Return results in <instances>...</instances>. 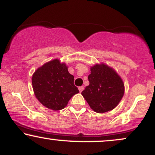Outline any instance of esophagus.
<instances>
[{"mask_svg":"<svg viewBox=\"0 0 155 155\" xmlns=\"http://www.w3.org/2000/svg\"><path fill=\"white\" fill-rule=\"evenodd\" d=\"M79 90L80 92H81L84 90V87L81 86V87H79Z\"/></svg>","mask_w":155,"mask_h":155,"instance_id":"1","label":"esophagus"}]
</instances>
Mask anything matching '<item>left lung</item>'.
<instances>
[{"label":"left lung","instance_id":"obj_1","mask_svg":"<svg viewBox=\"0 0 155 155\" xmlns=\"http://www.w3.org/2000/svg\"><path fill=\"white\" fill-rule=\"evenodd\" d=\"M90 84L81 92L90 108L97 113L111 111L120 104L124 93V84L120 76L104 63L90 68Z\"/></svg>","mask_w":155,"mask_h":155}]
</instances>
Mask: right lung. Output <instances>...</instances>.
<instances>
[{
    "label": "right lung",
    "mask_w": 155,
    "mask_h": 155,
    "mask_svg": "<svg viewBox=\"0 0 155 155\" xmlns=\"http://www.w3.org/2000/svg\"><path fill=\"white\" fill-rule=\"evenodd\" d=\"M74 77L65 63L54 59L39 67L32 76L34 94L43 106L53 111L63 109L75 94Z\"/></svg>",
    "instance_id": "right-lung-1"
}]
</instances>
